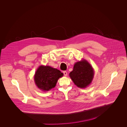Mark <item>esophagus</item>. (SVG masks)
I'll list each match as a JSON object with an SVG mask.
<instances>
[{"label":"esophagus","instance_id":"esophagus-1","mask_svg":"<svg viewBox=\"0 0 127 127\" xmlns=\"http://www.w3.org/2000/svg\"><path fill=\"white\" fill-rule=\"evenodd\" d=\"M63 73H64V76H67V72L66 71H64Z\"/></svg>","mask_w":127,"mask_h":127}]
</instances>
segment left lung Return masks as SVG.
Returning a JSON list of instances; mask_svg holds the SVG:
<instances>
[{
    "label": "left lung",
    "mask_w": 127,
    "mask_h": 127,
    "mask_svg": "<svg viewBox=\"0 0 127 127\" xmlns=\"http://www.w3.org/2000/svg\"><path fill=\"white\" fill-rule=\"evenodd\" d=\"M94 72L91 65L86 60L75 64L69 76L75 85L79 88H86L91 84L94 77Z\"/></svg>",
    "instance_id": "obj_1"
}]
</instances>
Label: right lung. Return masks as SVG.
Masks as SVG:
<instances>
[{
  "instance_id": "obj_1",
  "label": "right lung",
  "mask_w": 127,
  "mask_h": 127,
  "mask_svg": "<svg viewBox=\"0 0 127 127\" xmlns=\"http://www.w3.org/2000/svg\"><path fill=\"white\" fill-rule=\"evenodd\" d=\"M63 73L49 66H41L34 75V82L37 87L43 91H48L54 88Z\"/></svg>"
}]
</instances>
